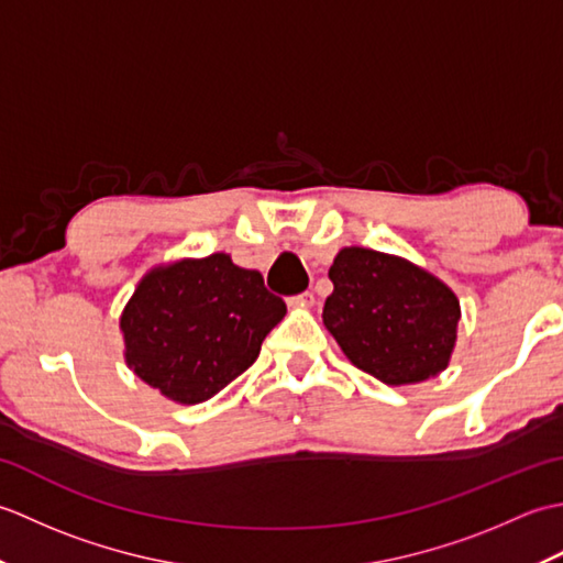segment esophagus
<instances>
[{
    "label": "esophagus",
    "instance_id": "esophagus-1",
    "mask_svg": "<svg viewBox=\"0 0 563 563\" xmlns=\"http://www.w3.org/2000/svg\"><path fill=\"white\" fill-rule=\"evenodd\" d=\"M288 305H290V307H302V309H307V307H312V305H314V295L309 292V290H307V292H300V295L290 297Z\"/></svg>",
    "mask_w": 563,
    "mask_h": 563
}]
</instances>
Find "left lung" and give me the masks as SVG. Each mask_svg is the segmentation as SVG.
<instances>
[{
	"label": "left lung",
	"instance_id": "obj_1",
	"mask_svg": "<svg viewBox=\"0 0 563 563\" xmlns=\"http://www.w3.org/2000/svg\"><path fill=\"white\" fill-rule=\"evenodd\" d=\"M329 278L333 292L321 319L357 369L391 387L448 369L462 309L433 273L404 256L345 246Z\"/></svg>",
	"mask_w": 563,
	"mask_h": 563
}]
</instances>
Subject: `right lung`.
<instances>
[{
  "instance_id": "right-lung-1",
  "label": "right lung",
  "mask_w": 563,
  "mask_h": 563,
  "mask_svg": "<svg viewBox=\"0 0 563 563\" xmlns=\"http://www.w3.org/2000/svg\"><path fill=\"white\" fill-rule=\"evenodd\" d=\"M288 307L230 254L150 268L123 307L125 365L174 404H202L242 375Z\"/></svg>"
}]
</instances>
